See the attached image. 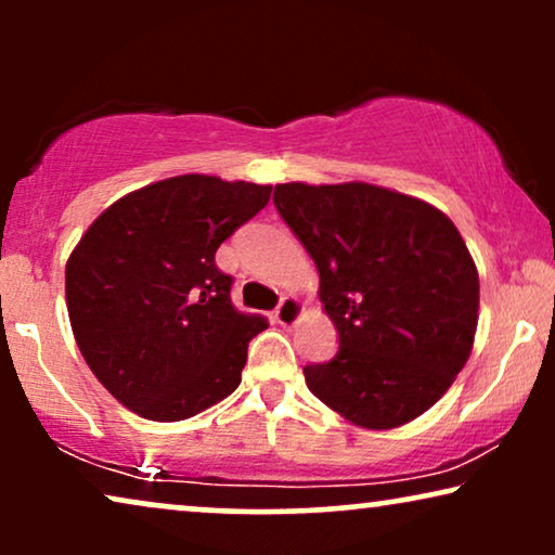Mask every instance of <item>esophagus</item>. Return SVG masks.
<instances>
[{
    "mask_svg": "<svg viewBox=\"0 0 555 555\" xmlns=\"http://www.w3.org/2000/svg\"><path fill=\"white\" fill-rule=\"evenodd\" d=\"M300 313H302V302L298 298H293V295H287V298L280 300V306L275 308V321L287 328V325L298 321Z\"/></svg>",
    "mask_w": 555,
    "mask_h": 555,
    "instance_id": "obj_1",
    "label": "esophagus"
}]
</instances>
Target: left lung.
<instances>
[{"label":"left lung","instance_id":"1","mask_svg":"<svg viewBox=\"0 0 555 555\" xmlns=\"http://www.w3.org/2000/svg\"><path fill=\"white\" fill-rule=\"evenodd\" d=\"M280 217L313 257L338 353L308 389L363 429L435 406L473 353L480 278L452 219L416 196L348 181L278 184Z\"/></svg>","mask_w":555,"mask_h":555}]
</instances>
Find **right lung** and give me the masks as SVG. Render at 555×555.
<instances>
[{
    "label": "right lung",
    "instance_id": "obj_1",
    "mask_svg": "<svg viewBox=\"0 0 555 555\" xmlns=\"http://www.w3.org/2000/svg\"><path fill=\"white\" fill-rule=\"evenodd\" d=\"M272 186L184 173L113 202L67 257L73 336L98 382L151 422H181L237 389L268 328L232 306L215 253Z\"/></svg>",
    "mask_w": 555,
    "mask_h": 555
}]
</instances>
